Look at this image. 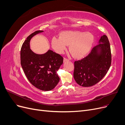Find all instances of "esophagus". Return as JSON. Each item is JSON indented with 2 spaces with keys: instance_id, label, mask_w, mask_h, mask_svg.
<instances>
[{
  "instance_id": "esophagus-1",
  "label": "esophagus",
  "mask_w": 125,
  "mask_h": 125,
  "mask_svg": "<svg viewBox=\"0 0 125 125\" xmlns=\"http://www.w3.org/2000/svg\"><path fill=\"white\" fill-rule=\"evenodd\" d=\"M67 60H68V59L66 58H64V59H63V61H64V62L67 61Z\"/></svg>"
}]
</instances>
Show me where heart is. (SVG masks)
<instances>
[{"label": "heart", "instance_id": "obj_1", "mask_svg": "<svg viewBox=\"0 0 125 125\" xmlns=\"http://www.w3.org/2000/svg\"><path fill=\"white\" fill-rule=\"evenodd\" d=\"M94 36L90 32L79 31H67L60 34L59 37H53L52 47L59 54H62L69 46V51L75 58H82L91 48Z\"/></svg>", "mask_w": 125, "mask_h": 125}]
</instances>
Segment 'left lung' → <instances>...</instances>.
I'll return each mask as SVG.
<instances>
[{"label":"left lung","instance_id":"left-lung-1","mask_svg":"<svg viewBox=\"0 0 125 125\" xmlns=\"http://www.w3.org/2000/svg\"><path fill=\"white\" fill-rule=\"evenodd\" d=\"M99 43L86 57L74 62L73 77L82 86L95 85L103 78L110 68L112 55L107 36H102Z\"/></svg>","mask_w":125,"mask_h":125}]
</instances>
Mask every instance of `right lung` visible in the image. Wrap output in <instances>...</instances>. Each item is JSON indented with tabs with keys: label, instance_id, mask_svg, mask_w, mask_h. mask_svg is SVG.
Masks as SVG:
<instances>
[{
	"label": "right lung",
	"instance_id": "1",
	"mask_svg": "<svg viewBox=\"0 0 125 125\" xmlns=\"http://www.w3.org/2000/svg\"><path fill=\"white\" fill-rule=\"evenodd\" d=\"M43 32L36 31L25 40L21 49V65L26 78L33 85L41 90L50 91L59 81L57 71L62 64L63 58L50 50L44 54H37L30 49V40Z\"/></svg>",
	"mask_w": 125,
	"mask_h": 125
}]
</instances>
